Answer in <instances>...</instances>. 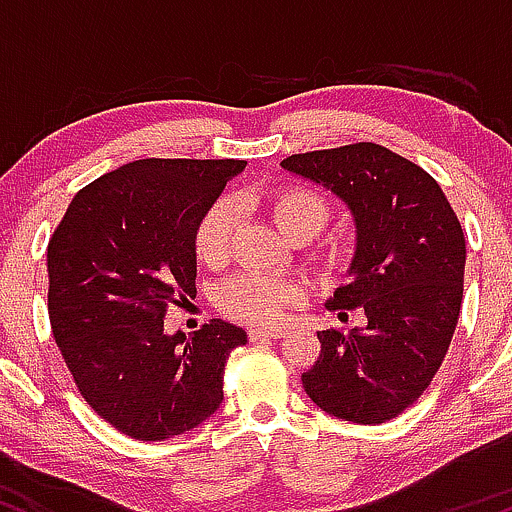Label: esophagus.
Masks as SVG:
<instances>
[{"label":"esophagus","mask_w":512,"mask_h":512,"mask_svg":"<svg viewBox=\"0 0 512 512\" xmlns=\"http://www.w3.org/2000/svg\"><path fill=\"white\" fill-rule=\"evenodd\" d=\"M248 337L252 342H264V339H281L284 337V330L281 327H252L248 330Z\"/></svg>","instance_id":"1"}]
</instances>
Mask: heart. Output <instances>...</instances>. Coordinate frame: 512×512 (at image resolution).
Wrapping results in <instances>:
<instances>
[{"label":"heart","instance_id":"1","mask_svg":"<svg viewBox=\"0 0 512 512\" xmlns=\"http://www.w3.org/2000/svg\"><path fill=\"white\" fill-rule=\"evenodd\" d=\"M267 209L279 231L291 240H308L327 226L332 204L325 192L310 185H279L267 195ZM236 209L228 199H216L195 228V255L204 264L226 260L231 248ZM301 301V289L264 274H238L216 291V305L226 317L248 325H274L289 305Z\"/></svg>","mask_w":512,"mask_h":512}]
</instances>
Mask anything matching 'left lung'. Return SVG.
I'll use <instances>...</instances> for the list:
<instances>
[{
  "label": "left lung",
  "instance_id": "obj_1",
  "mask_svg": "<svg viewBox=\"0 0 512 512\" xmlns=\"http://www.w3.org/2000/svg\"><path fill=\"white\" fill-rule=\"evenodd\" d=\"M281 166L349 204L354 279L327 308H363L368 320L363 332H317L305 395L337 419L385 424L424 395L448 354L464 291L460 219L424 168L380 144L293 154Z\"/></svg>",
  "mask_w": 512,
  "mask_h": 512
}]
</instances>
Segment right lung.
Here are the masks:
<instances>
[{"label": "right lung", "instance_id": "1", "mask_svg": "<svg viewBox=\"0 0 512 512\" xmlns=\"http://www.w3.org/2000/svg\"><path fill=\"white\" fill-rule=\"evenodd\" d=\"M245 161L142 158L88 182L48 243V313L76 390L134 440H166L209 419L223 370L248 334L209 320L163 332L195 291V228Z\"/></svg>", "mask_w": 512, "mask_h": 512}]
</instances>
